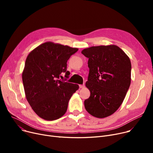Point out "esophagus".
I'll return each instance as SVG.
<instances>
[{"label":"esophagus","instance_id":"esophagus-1","mask_svg":"<svg viewBox=\"0 0 153 153\" xmlns=\"http://www.w3.org/2000/svg\"><path fill=\"white\" fill-rule=\"evenodd\" d=\"M79 87L81 88V89H83V88L85 87V85H84V84H83V85H79Z\"/></svg>","mask_w":153,"mask_h":153}]
</instances>
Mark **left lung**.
Returning a JSON list of instances; mask_svg holds the SVG:
<instances>
[{
    "mask_svg": "<svg viewBox=\"0 0 153 153\" xmlns=\"http://www.w3.org/2000/svg\"><path fill=\"white\" fill-rule=\"evenodd\" d=\"M81 53L89 58V74L85 86L91 95L84 101L85 108L95 117H107L122 105L130 87V59L114 45L92 46Z\"/></svg>",
    "mask_w": 153,
    "mask_h": 153,
    "instance_id": "8db88e82",
    "label": "left lung"
}]
</instances>
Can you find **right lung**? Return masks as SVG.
<instances>
[{
    "instance_id": "right-lung-1",
    "label": "right lung",
    "mask_w": 153,
    "mask_h": 153,
    "mask_svg": "<svg viewBox=\"0 0 153 153\" xmlns=\"http://www.w3.org/2000/svg\"><path fill=\"white\" fill-rule=\"evenodd\" d=\"M77 51L76 48L48 42L28 54L22 81L27 100L40 118L52 121L66 112L69 100L79 85L59 79L63 72L69 77L67 61Z\"/></svg>"
}]
</instances>
